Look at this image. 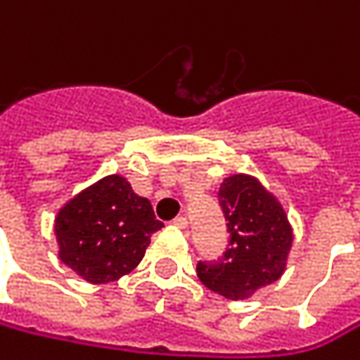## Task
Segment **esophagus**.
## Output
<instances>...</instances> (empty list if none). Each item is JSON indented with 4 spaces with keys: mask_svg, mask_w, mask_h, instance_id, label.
Returning <instances> with one entry per match:
<instances>
[{
    "mask_svg": "<svg viewBox=\"0 0 360 360\" xmlns=\"http://www.w3.org/2000/svg\"><path fill=\"white\" fill-rule=\"evenodd\" d=\"M172 226L179 228L181 232H188V217H176V219L172 221Z\"/></svg>",
    "mask_w": 360,
    "mask_h": 360,
    "instance_id": "obj_1",
    "label": "esophagus"
}]
</instances>
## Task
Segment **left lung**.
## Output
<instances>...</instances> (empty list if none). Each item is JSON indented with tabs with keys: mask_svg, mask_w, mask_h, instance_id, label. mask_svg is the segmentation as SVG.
Masks as SVG:
<instances>
[{
	"mask_svg": "<svg viewBox=\"0 0 360 360\" xmlns=\"http://www.w3.org/2000/svg\"><path fill=\"white\" fill-rule=\"evenodd\" d=\"M230 245L217 262H198L205 287L228 297L249 300L285 272L293 230L281 202L251 174H232L219 188Z\"/></svg>",
	"mask_w": 360,
	"mask_h": 360,
	"instance_id": "8db88e82",
	"label": "left lung"
}]
</instances>
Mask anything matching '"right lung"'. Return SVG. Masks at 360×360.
Wrapping results in <instances>:
<instances>
[{"mask_svg":"<svg viewBox=\"0 0 360 360\" xmlns=\"http://www.w3.org/2000/svg\"><path fill=\"white\" fill-rule=\"evenodd\" d=\"M162 226L147 198L136 196L124 176L109 174L58 211V257L92 285L111 283L141 264Z\"/></svg>","mask_w":360,"mask_h":360,"instance_id":"1","label":"right lung"}]
</instances>
